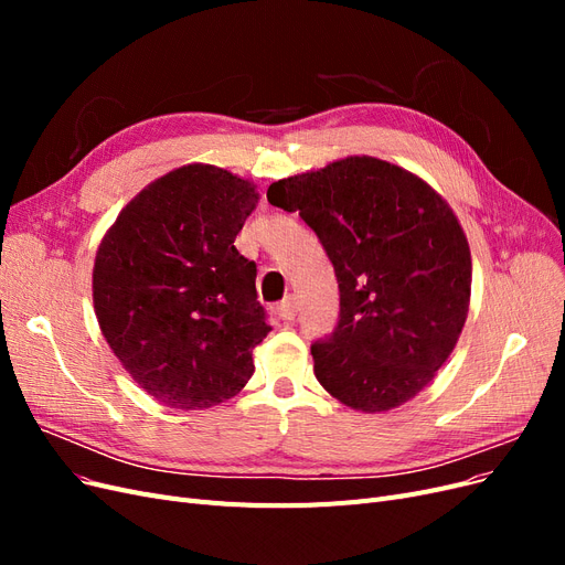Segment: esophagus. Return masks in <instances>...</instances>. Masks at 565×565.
Returning <instances> with one entry per match:
<instances>
[{"label":"esophagus","mask_w":565,"mask_h":565,"mask_svg":"<svg viewBox=\"0 0 565 565\" xmlns=\"http://www.w3.org/2000/svg\"><path fill=\"white\" fill-rule=\"evenodd\" d=\"M276 316H278L280 320H285V322L295 320V316H297V303H295V299L287 297V299H282L280 303H276Z\"/></svg>","instance_id":"1"}]
</instances>
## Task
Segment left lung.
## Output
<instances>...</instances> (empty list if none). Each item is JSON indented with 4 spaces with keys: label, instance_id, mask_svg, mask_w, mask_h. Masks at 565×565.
<instances>
[{
    "label": "left lung",
    "instance_id": "left-lung-1",
    "mask_svg": "<svg viewBox=\"0 0 565 565\" xmlns=\"http://www.w3.org/2000/svg\"><path fill=\"white\" fill-rule=\"evenodd\" d=\"M266 198L299 212L334 266L339 318L311 344L322 388L363 413L413 398L448 361L469 311L471 254L448 202L377 158L276 181Z\"/></svg>",
    "mask_w": 565,
    "mask_h": 565
}]
</instances>
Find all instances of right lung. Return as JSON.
<instances>
[{
  "label": "right lung",
  "instance_id": "right-lung-1",
  "mask_svg": "<svg viewBox=\"0 0 565 565\" xmlns=\"http://www.w3.org/2000/svg\"><path fill=\"white\" fill-rule=\"evenodd\" d=\"M259 202L245 179L188 164L119 212L94 264V309L113 353L152 398L179 409L228 401L270 332L256 264L235 235Z\"/></svg>",
  "mask_w": 565,
  "mask_h": 565
}]
</instances>
